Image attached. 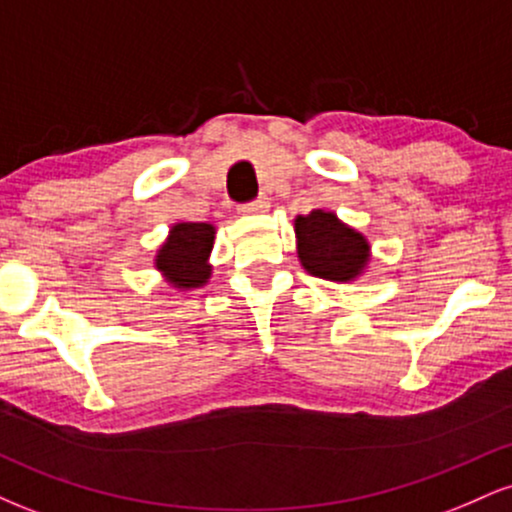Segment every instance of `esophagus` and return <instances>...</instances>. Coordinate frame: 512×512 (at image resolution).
<instances>
[{
    "label": "esophagus",
    "instance_id": "esophagus-1",
    "mask_svg": "<svg viewBox=\"0 0 512 512\" xmlns=\"http://www.w3.org/2000/svg\"><path fill=\"white\" fill-rule=\"evenodd\" d=\"M269 207H272L269 197H260V199H255L252 204H245V207H240V211H243V214H264V211H269Z\"/></svg>",
    "mask_w": 512,
    "mask_h": 512
}]
</instances>
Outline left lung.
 <instances>
[{
	"instance_id": "left-lung-1",
	"label": "left lung",
	"mask_w": 512,
	"mask_h": 512,
	"mask_svg": "<svg viewBox=\"0 0 512 512\" xmlns=\"http://www.w3.org/2000/svg\"><path fill=\"white\" fill-rule=\"evenodd\" d=\"M296 252L301 267L317 279L351 284L368 269L370 243L361 231L351 228L334 211L313 209L293 219Z\"/></svg>"
}]
</instances>
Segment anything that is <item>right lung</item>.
<instances>
[{"label":"right lung","instance_id":"add662e5","mask_svg":"<svg viewBox=\"0 0 512 512\" xmlns=\"http://www.w3.org/2000/svg\"><path fill=\"white\" fill-rule=\"evenodd\" d=\"M216 226L214 223L175 221L170 223L168 236L158 245L154 267L163 281L175 291H195L209 284V262L214 250Z\"/></svg>","mask_w":512,"mask_h":512}]
</instances>
